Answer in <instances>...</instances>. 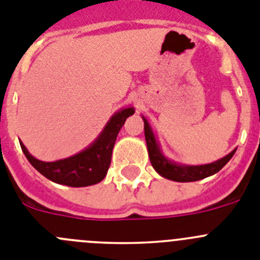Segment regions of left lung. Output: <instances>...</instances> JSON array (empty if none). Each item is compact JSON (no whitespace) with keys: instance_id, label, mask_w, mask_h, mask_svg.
Returning a JSON list of instances; mask_svg holds the SVG:
<instances>
[{"instance_id":"left-lung-1","label":"left lung","mask_w":260,"mask_h":260,"mask_svg":"<svg viewBox=\"0 0 260 260\" xmlns=\"http://www.w3.org/2000/svg\"><path fill=\"white\" fill-rule=\"evenodd\" d=\"M144 121V135H146L147 148H148L149 159H151L152 166L154 170L166 179L174 180V182H196V180L205 179V178L214 175L218 173L225 164L232 158L236 149H233L230 154H227L223 158L218 159L215 162L206 164V165H180V164L173 162L170 159L166 158L159 149V144L152 132L148 121L142 117Z\"/></svg>"}]
</instances>
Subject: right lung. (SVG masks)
<instances>
[{
  "label": "right lung",
  "mask_w": 260,
  "mask_h": 260,
  "mask_svg": "<svg viewBox=\"0 0 260 260\" xmlns=\"http://www.w3.org/2000/svg\"><path fill=\"white\" fill-rule=\"evenodd\" d=\"M134 112L133 107L116 112L91 146L68 158L54 162H44L33 157L20 142L21 151L24 152L30 165L51 182L68 187H87L96 184L107 175L111 165L112 149L118 132L125 123L126 118L134 114Z\"/></svg>",
  "instance_id": "obj_1"
}]
</instances>
